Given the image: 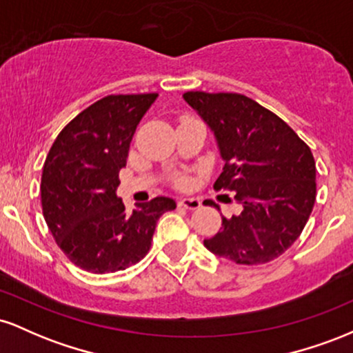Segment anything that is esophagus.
Returning <instances> with one entry per match:
<instances>
[{"label": "esophagus", "mask_w": 353, "mask_h": 353, "mask_svg": "<svg viewBox=\"0 0 353 353\" xmlns=\"http://www.w3.org/2000/svg\"><path fill=\"white\" fill-rule=\"evenodd\" d=\"M179 208H184L188 210H196L201 208V201L199 199H179Z\"/></svg>", "instance_id": "34e87169"}]
</instances>
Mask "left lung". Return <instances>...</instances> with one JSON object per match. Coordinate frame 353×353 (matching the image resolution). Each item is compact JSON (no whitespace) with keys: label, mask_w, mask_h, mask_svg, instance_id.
Segmentation results:
<instances>
[{"label":"left lung","mask_w":353,"mask_h":353,"mask_svg":"<svg viewBox=\"0 0 353 353\" xmlns=\"http://www.w3.org/2000/svg\"><path fill=\"white\" fill-rule=\"evenodd\" d=\"M182 98L208 124L224 161L214 189L230 190L242 205L239 216L221 214L222 229L204 245L236 264L274 261L297 241L314 209L315 161L309 145L247 96L189 91Z\"/></svg>","instance_id":"8db88e82"}]
</instances>
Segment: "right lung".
Segmentation results:
<instances>
[{
  "label": "right lung",
  "mask_w": 353,
  "mask_h": 353,
  "mask_svg": "<svg viewBox=\"0 0 353 353\" xmlns=\"http://www.w3.org/2000/svg\"><path fill=\"white\" fill-rule=\"evenodd\" d=\"M157 94L99 99L71 121L43 165V216L71 262L92 274L124 270L148 254L159 217L176 209L171 197L136 204L117 197L137 124Z\"/></svg>",
  "instance_id": "add662e5"
}]
</instances>
